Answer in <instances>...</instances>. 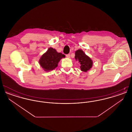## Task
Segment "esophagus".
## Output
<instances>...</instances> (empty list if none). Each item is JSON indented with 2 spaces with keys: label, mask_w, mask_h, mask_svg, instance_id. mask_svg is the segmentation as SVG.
I'll return each instance as SVG.
<instances>
[{
  "label": "esophagus",
  "mask_w": 132,
  "mask_h": 132,
  "mask_svg": "<svg viewBox=\"0 0 132 132\" xmlns=\"http://www.w3.org/2000/svg\"><path fill=\"white\" fill-rule=\"evenodd\" d=\"M66 57H67V58H69L70 57V54H66Z\"/></svg>",
  "instance_id": "1"
}]
</instances>
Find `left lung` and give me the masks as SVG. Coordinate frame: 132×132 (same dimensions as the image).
<instances>
[{"label": "left lung", "mask_w": 132, "mask_h": 132, "mask_svg": "<svg viewBox=\"0 0 132 132\" xmlns=\"http://www.w3.org/2000/svg\"><path fill=\"white\" fill-rule=\"evenodd\" d=\"M75 58L76 60L80 64V68L83 72H87L93 66V62L90 58L87 56L81 50H78L75 51Z\"/></svg>", "instance_id": "8db88e82"}]
</instances>
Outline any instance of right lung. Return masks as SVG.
Masks as SVG:
<instances>
[{
  "label": "right lung",
  "instance_id": "obj_1",
  "mask_svg": "<svg viewBox=\"0 0 132 132\" xmlns=\"http://www.w3.org/2000/svg\"><path fill=\"white\" fill-rule=\"evenodd\" d=\"M65 57L62 53H58L56 50L50 47L41 56L39 63L45 71H50L56 68L58 62Z\"/></svg>",
  "mask_w": 132,
  "mask_h": 132
}]
</instances>
